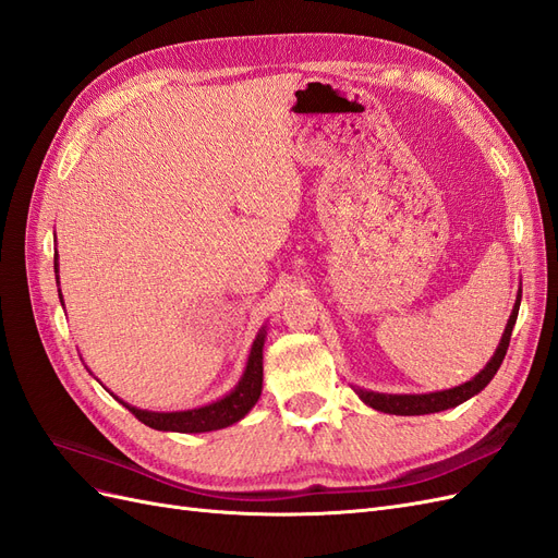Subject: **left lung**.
<instances>
[{
	"label": "left lung",
	"mask_w": 558,
	"mask_h": 558,
	"mask_svg": "<svg viewBox=\"0 0 558 558\" xmlns=\"http://www.w3.org/2000/svg\"><path fill=\"white\" fill-rule=\"evenodd\" d=\"M519 305H521V291L517 293L512 314L508 318V326H505V332L498 342V349L484 365V369H480V375L472 377L470 381L447 388V391H435V393H377V391H365L361 386H351L353 391L359 393V398L369 404V408L384 412V414H398V416H418V414H435V412H445L456 408L465 400H470L472 396H477L480 391H484V386L494 379V375L498 373V367L508 353L510 347V337H512V328L517 324V314H519Z\"/></svg>",
	"instance_id": "1"
}]
</instances>
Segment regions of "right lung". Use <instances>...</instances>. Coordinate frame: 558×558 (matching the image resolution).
I'll list each match as a JSON object with an SVG mask.
<instances>
[{
    "mask_svg": "<svg viewBox=\"0 0 558 558\" xmlns=\"http://www.w3.org/2000/svg\"><path fill=\"white\" fill-rule=\"evenodd\" d=\"M56 279H58V251H56ZM62 302V293H60ZM265 326L256 335V340L251 344V353L244 373L238 381V386L232 388L228 396L221 400H214L209 404H202V408L193 410H181V412H148L132 408V404L123 402L121 398H113L118 402H123V408H128L134 416H137L142 424L156 430H170V433H209V430H221L232 424H238L240 418H244L253 404L258 402L260 391H263V347H265Z\"/></svg>",
    "mask_w": 558,
    "mask_h": 558,
    "instance_id": "add662e5",
    "label": "right lung"
}]
</instances>
